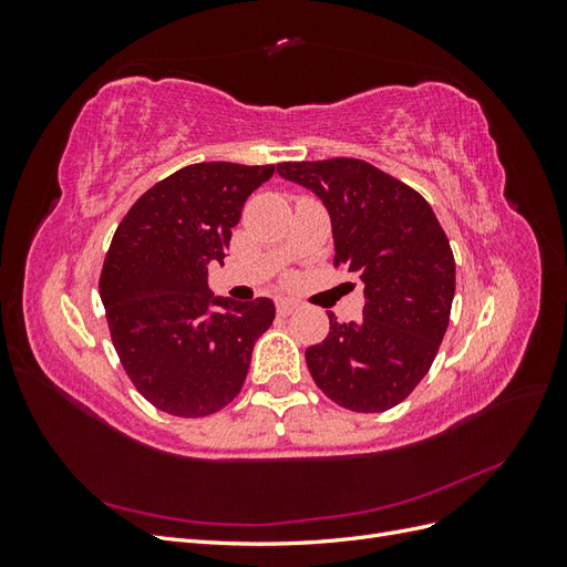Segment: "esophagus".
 I'll return each mask as SVG.
<instances>
[{"instance_id":"1","label":"esophagus","mask_w":567,"mask_h":567,"mask_svg":"<svg viewBox=\"0 0 567 567\" xmlns=\"http://www.w3.org/2000/svg\"><path fill=\"white\" fill-rule=\"evenodd\" d=\"M296 310H298V305L293 300H286V298L277 300V315L279 317H288V315H293Z\"/></svg>"}]
</instances>
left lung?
<instances>
[{
    "instance_id": "left-lung-1",
    "label": "left lung",
    "mask_w": 567,
    "mask_h": 567,
    "mask_svg": "<svg viewBox=\"0 0 567 567\" xmlns=\"http://www.w3.org/2000/svg\"><path fill=\"white\" fill-rule=\"evenodd\" d=\"M277 173L315 192L331 215L336 267L364 284V317L305 350L326 398L375 414L406 400L431 369L450 326L456 267L427 200L357 158L279 163Z\"/></svg>"
}]
</instances>
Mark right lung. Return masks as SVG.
Wrapping results in <instances>:
<instances>
[{
  "label": "right lung",
  "mask_w": 567,
  "mask_h": 567,
  "mask_svg": "<svg viewBox=\"0 0 567 567\" xmlns=\"http://www.w3.org/2000/svg\"><path fill=\"white\" fill-rule=\"evenodd\" d=\"M274 165L196 163L153 184L120 221L99 293L120 364L165 414L210 416L244 388L255 340L274 302L215 298L208 265H221L244 203Z\"/></svg>",
  "instance_id": "1"
}]
</instances>
